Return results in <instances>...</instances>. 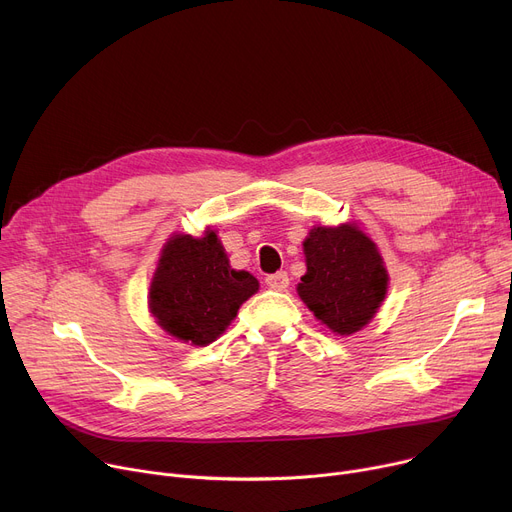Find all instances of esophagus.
<instances>
[{
    "label": "esophagus",
    "mask_w": 512,
    "mask_h": 512,
    "mask_svg": "<svg viewBox=\"0 0 512 512\" xmlns=\"http://www.w3.org/2000/svg\"><path fill=\"white\" fill-rule=\"evenodd\" d=\"M265 284H267L271 290H278V292H282V290H286V288H288L290 278H288L286 271H278V274H269V276L265 278Z\"/></svg>",
    "instance_id": "1"
}]
</instances>
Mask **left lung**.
I'll return each mask as SVG.
<instances>
[{"label": "left lung", "mask_w": 512, "mask_h": 512, "mask_svg": "<svg viewBox=\"0 0 512 512\" xmlns=\"http://www.w3.org/2000/svg\"><path fill=\"white\" fill-rule=\"evenodd\" d=\"M306 274L298 294L339 335L362 329L387 292V269L370 238L354 224L317 226L304 241Z\"/></svg>", "instance_id": "8db88e82"}]
</instances>
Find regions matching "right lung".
Segmentation results:
<instances>
[{"label":"right lung","mask_w":512,"mask_h":512,"mask_svg":"<svg viewBox=\"0 0 512 512\" xmlns=\"http://www.w3.org/2000/svg\"><path fill=\"white\" fill-rule=\"evenodd\" d=\"M257 288L249 271L230 267L214 230L201 238L177 234L162 249L150 286V311L170 335L208 346Z\"/></svg>","instance_id":"1"}]
</instances>
